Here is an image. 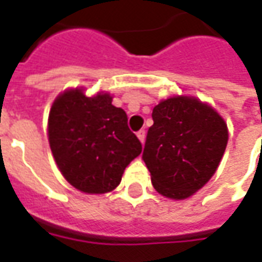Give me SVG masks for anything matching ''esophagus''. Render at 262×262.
Returning a JSON list of instances; mask_svg holds the SVG:
<instances>
[{"instance_id":"obj_1","label":"esophagus","mask_w":262,"mask_h":262,"mask_svg":"<svg viewBox=\"0 0 262 262\" xmlns=\"http://www.w3.org/2000/svg\"><path fill=\"white\" fill-rule=\"evenodd\" d=\"M137 137H139V140H140V142L144 143V140H146V130L142 129V130L137 132Z\"/></svg>"}]
</instances>
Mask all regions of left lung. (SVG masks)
<instances>
[{
	"label": "left lung",
	"mask_w": 262,
	"mask_h": 262,
	"mask_svg": "<svg viewBox=\"0 0 262 262\" xmlns=\"http://www.w3.org/2000/svg\"><path fill=\"white\" fill-rule=\"evenodd\" d=\"M142 159L156 191L185 199L212 178L227 144V126L219 114L191 97L161 101L153 109Z\"/></svg>",
	"instance_id": "left-lung-1"
}]
</instances>
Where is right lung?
<instances>
[{"instance_id":"obj_1","label":"right lung","mask_w":262,"mask_h":262,"mask_svg":"<svg viewBox=\"0 0 262 262\" xmlns=\"http://www.w3.org/2000/svg\"><path fill=\"white\" fill-rule=\"evenodd\" d=\"M49 143L66 180L85 193H105L119 185L142 143L127 126V115L112 97L63 92L49 114Z\"/></svg>"}]
</instances>
